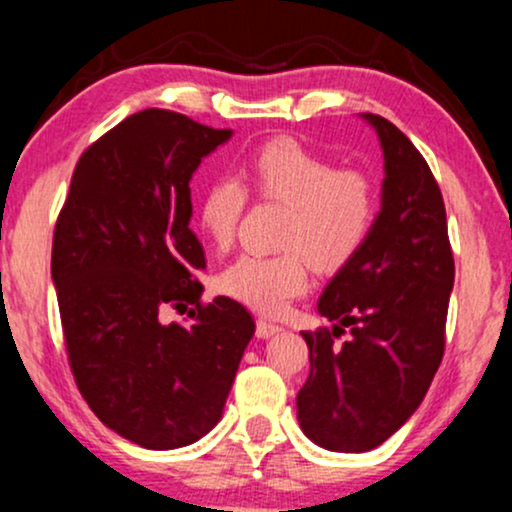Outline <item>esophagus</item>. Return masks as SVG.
I'll return each mask as SVG.
<instances>
[{"mask_svg": "<svg viewBox=\"0 0 512 512\" xmlns=\"http://www.w3.org/2000/svg\"><path fill=\"white\" fill-rule=\"evenodd\" d=\"M280 326L278 323H273V321H268V318H258L256 321V335L258 338H273L275 333H280Z\"/></svg>", "mask_w": 512, "mask_h": 512, "instance_id": "34e87169", "label": "esophagus"}]
</instances>
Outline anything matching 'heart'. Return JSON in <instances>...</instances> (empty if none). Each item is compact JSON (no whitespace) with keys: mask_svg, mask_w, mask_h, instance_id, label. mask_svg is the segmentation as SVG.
<instances>
[{"mask_svg":"<svg viewBox=\"0 0 512 512\" xmlns=\"http://www.w3.org/2000/svg\"><path fill=\"white\" fill-rule=\"evenodd\" d=\"M242 177L261 201L285 206L278 254H244L222 270L220 290L278 316L311 285V261L321 270L345 266L362 249L378 218V186L357 167H338L292 138H275L251 155ZM249 201L239 179L210 182L198 203L201 230L218 249L234 242Z\"/></svg>","mask_w":512,"mask_h":512,"instance_id":"1","label":"heart"}]
</instances>
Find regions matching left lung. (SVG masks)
Returning a JSON list of instances; mask_svg holds the SVG:
<instances>
[{
  "instance_id": "8db88e82",
  "label": "left lung",
  "mask_w": 512,
  "mask_h": 512,
  "mask_svg": "<svg viewBox=\"0 0 512 512\" xmlns=\"http://www.w3.org/2000/svg\"><path fill=\"white\" fill-rule=\"evenodd\" d=\"M364 119L386 158L381 213L318 299L335 326L302 333L311 371L297 395L304 434L338 453L381 446L422 405L446 350L455 280L446 206L424 155L388 119Z\"/></svg>"
}]
</instances>
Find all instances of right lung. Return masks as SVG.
Wrapping results in <instances>:
<instances>
[{
	"instance_id": "add662e5",
	"label": "right lung",
	"mask_w": 512,
	"mask_h": 512,
	"mask_svg": "<svg viewBox=\"0 0 512 512\" xmlns=\"http://www.w3.org/2000/svg\"><path fill=\"white\" fill-rule=\"evenodd\" d=\"M230 136L172 110L131 114L83 150L54 225L76 386L102 424L150 450L189 446L220 422L256 330L234 299L201 302L206 256L189 227L191 174ZM165 305L190 326L162 322Z\"/></svg>"
}]
</instances>
